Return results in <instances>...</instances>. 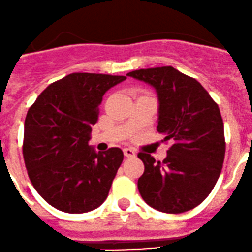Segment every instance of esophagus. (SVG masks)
<instances>
[{
  "mask_svg": "<svg viewBox=\"0 0 252 252\" xmlns=\"http://www.w3.org/2000/svg\"><path fill=\"white\" fill-rule=\"evenodd\" d=\"M123 152H124V156L126 157H134L135 156V151H134L133 149H130V147H126V149L123 150Z\"/></svg>",
  "mask_w": 252,
  "mask_h": 252,
  "instance_id": "1",
  "label": "esophagus"
}]
</instances>
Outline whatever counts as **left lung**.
Listing matches in <instances>:
<instances>
[{"mask_svg":"<svg viewBox=\"0 0 252 252\" xmlns=\"http://www.w3.org/2000/svg\"><path fill=\"white\" fill-rule=\"evenodd\" d=\"M156 90L157 131L173 144L163 161L140 152L144 174L138 189L147 205L164 213H182L201 204L215 188L225 154L224 126L218 105L204 86L175 68L128 73Z\"/></svg>","mask_w":252,"mask_h":252,"instance_id":"obj_1","label":"left lung"}]
</instances>
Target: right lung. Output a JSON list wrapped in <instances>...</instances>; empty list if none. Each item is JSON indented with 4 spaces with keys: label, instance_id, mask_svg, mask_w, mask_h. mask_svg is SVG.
Returning a JSON list of instances; mask_svg holds the SVG:
<instances>
[{
    "label": "right lung",
    "instance_id": "right-lung-1",
    "mask_svg": "<svg viewBox=\"0 0 252 252\" xmlns=\"http://www.w3.org/2000/svg\"><path fill=\"white\" fill-rule=\"evenodd\" d=\"M122 75L72 73L48 85L29 108L23 156L28 175L42 199L67 213L102 205L123 162V151L89 145L98 106Z\"/></svg>",
    "mask_w": 252,
    "mask_h": 252
}]
</instances>
